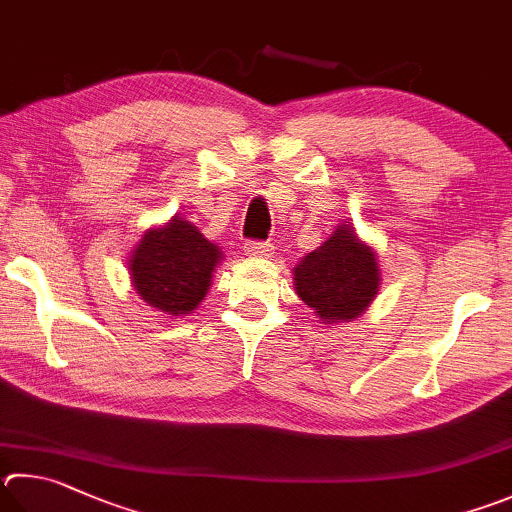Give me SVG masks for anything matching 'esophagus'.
Returning <instances> with one entry per match:
<instances>
[{"mask_svg": "<svg viewBox=\"0 0 512 512\" xmlns=\"http://www.w3.org/2000/svg\"><path fill=\"white\" fill-rule=\"evenodd\" d=\"M244 253L248 257H271L273 255V246L266 244V241H246Z\"/></svg>", "mask_w": 512, "mask_h": 512, "instance_id": "esophagus-1", "label": "esophagus"}]
</instances>
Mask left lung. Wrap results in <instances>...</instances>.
I'll use <instances>...</instances> for the list:
<instances>
[{
    "mask_svg": "<svg viewBox=\"0 0 512 512\" xmlns=\"http://www.w3.org/2000/svg\"><path fill=\"white\" fill-rule=\"evenodd\" d=\"M293 280L300 300L322 322H351L376 297L380 268L374 248L362 244L347 221L318 250L300 259Z\"/></svg>",
    "mask_w": 512,
    "mask_h": 512,
    "instance_id": "left-lung-1",
    "label": "left lung"
}]
</instances>
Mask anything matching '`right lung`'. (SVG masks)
<instances>
[{"instance_id": "obj_1", "label": "right lung", "mask_w": 512, "mask_h": 512, "mask_svg": "<svg viewBox=\"0 0 512 512\" xmlns=\"http://www.w3.org/2000/svg\"><path fill=\"white\" fill-rule=\"evenodd\" d=\"M221 250L183 217L150 228L129 257L136 293L167 318L194 311L206 297Z\"/></svg>"}]
</instances>
